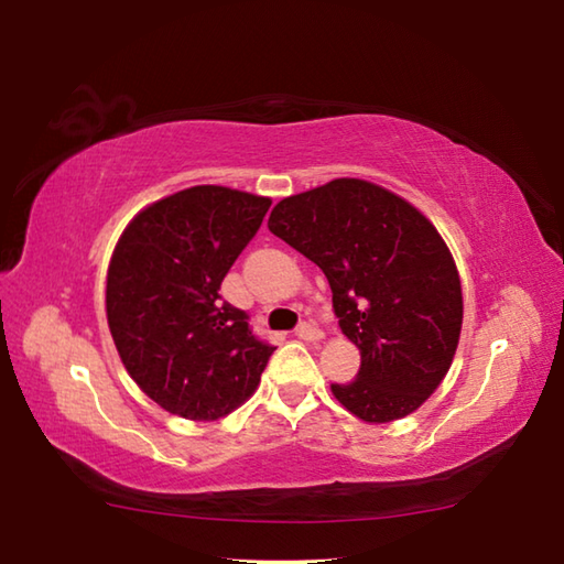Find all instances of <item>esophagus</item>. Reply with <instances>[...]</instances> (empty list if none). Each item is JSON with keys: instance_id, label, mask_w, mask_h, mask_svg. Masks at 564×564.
Here are the masks:
<instances>
[{"instance_id": "obj_1", "label": "esophagus", "mask_w": 564, "mask_h": 564, "mask_svg": "<svg viewBox=\"0 0 564 564\" xmlns=\"http://www.w3.org/2000/svg\"><path fill=\"white\" fill-rule=\"evenodd\" d=\"M295 336L301 340H321L323 330L318 326H313V323H301V326L295 328Z\"/></svg>"}]
</instances>
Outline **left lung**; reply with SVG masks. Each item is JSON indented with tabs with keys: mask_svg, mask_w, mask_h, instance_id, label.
Returning <instances> with one entry per match:
<instances>
[{
	"mask_svg": "<svg viewBox=\"0 0 564 564\" xmlns=\"http://www.w3.org/2000/svg\"><path fill=\"white\" fill-rule=\"evenodd\" d=\"M269 231L326 273L338 326L360 350L358 378L333 383L366 423L425 403L451 370L463 289L451 248L413 204L362 178H333L275 204Z\"/></svg>",
	"mask_w": 564,
	"mask_h": 564,
	"instance_id": "left-lung-1",
	"label": "left lung"
}]
</instances>
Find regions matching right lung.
Here are the masks:
<instances>
[{
  "label": "right lung",
  "mask_w": 564,
  "mask_h": 564,
  "mask_svg": "<svg viewBox=\"0 0 564 564\" xmlns=\"http://www.w3.org/2000/svg\"><path fill=\"white\" fill-rule=\"evenodd\" d=\"M269 206L271 198L246 191L191 186L139 212L113 248V346L133 383L169 413L218 420L261 383L275 348L218 291Z\"/></svg>",
  "instance_id": "add662e5"
}]
</instances>
